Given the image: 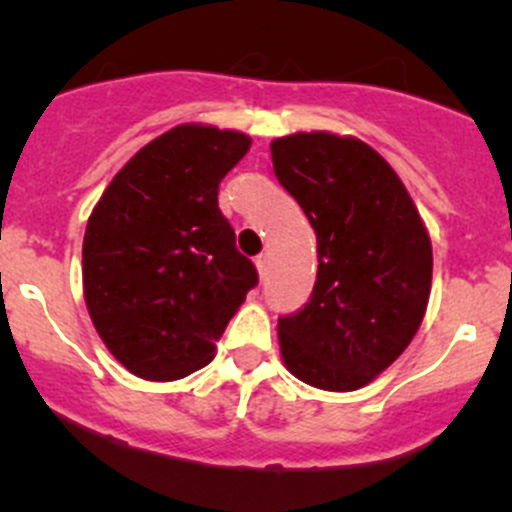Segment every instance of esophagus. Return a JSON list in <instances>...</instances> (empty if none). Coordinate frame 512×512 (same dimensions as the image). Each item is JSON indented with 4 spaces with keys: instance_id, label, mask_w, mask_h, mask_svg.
<instances>
[{
    "instance_id": "obj_1",
    "label": "esophagus",
    "mask_w": 512,
    "mask_h": 512,
    "mask_svg": "<svg viewBox=\"0 0 512 512\" xmlns=\"http://www.w3.org/2000/svg\"><path fill=\"white\" fill-rule=\"evenodd\" d=\"M255 267L257 272H260V277L267 275V267H270V255L267 252H262V255L255 257Z\"/></svg>"
}]
</instances>
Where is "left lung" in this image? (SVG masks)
Instances as JSON below:
<instances>
[{
    "mask_svg": "<svg viewBox=\"0 0 512 512\" xmlns=\"http://www.w3.org/2000/svg\"><path fill=\"white\" fill-rule=\"evenodd\" d=\"M275 175L317 235V282L277 324L287 371L356 391L411 344L428 307L433 250L396 170L369 143L329 131L270 143Z\"/></svg>",
    "mask_w": 512,
    "mask_h": 512,
    "instance_id": "1",
    "label": "left lung"
}]
</instances>
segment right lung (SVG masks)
<instances>
[{
    "label": "right lung",
    "mask_w": 512,
    "mask_h": 512,
    "mask_svg": "<svg viewBox=\"0 0 512 512\" xmlns=\"http://www.w3.org/2000/svg\"><path fill=\"white\" fill-rule=\"evenodd\" d=\"M252 138L180 123L141 148L91 210L81 252L84 299L106 349L146 381H175L215 356L257 285L218 208L220 180Z\"/></svg>",
    "instance_id": "add662e5"
}]
</instances>
